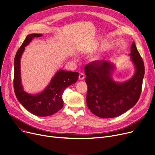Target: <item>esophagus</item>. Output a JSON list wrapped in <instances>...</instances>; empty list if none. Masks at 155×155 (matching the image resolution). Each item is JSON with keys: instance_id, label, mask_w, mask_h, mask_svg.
<instances>
[{"instance_id": "34e87169", "label": "esophagus", "mask_w": 155, "mask_h": 155, "mask_svg": "<svg viewBox=\"0 0 155 155\" xmlns=\"http://www.w3.org/2000/svg\"><path fill=\"white\" fill-rule=\"evenodd\" d=\"M84 78H85L84 74L83 73H80L79 76H78V79H79L80 80H82L84 79Z\"/></svg>"}]
</instances>
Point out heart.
Returning a JSON list of instances; mask_svg holds the SVG:
<instances>
[{"mask_svg":"<svg viewBox=\"0 0 155 155\" xmlns=\"http://www.w3.org/2000/svg\"><path fill=\"white\" fill-rule=\"evenodd\" d=\"M98 58V57H94V60H97Z\"/></svg>","mask_w":155,"mask_h":155,"instance_id":"b5f03b06","label":"heart"}]
</instances>
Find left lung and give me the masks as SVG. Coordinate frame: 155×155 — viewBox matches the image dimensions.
<instances>
[{
	"mask_svg": "<svg viewBox=\"0 0 155 155\" xmlns=\"http://www.w3.org/2000/svg\"><path fill=\"white\" fill-rule=\"evenodd\" d=\"M130 50L136 71L130 80L124 83H116L111 79L114 66L106 61L95 60L85 65L87 104L95 115L104 118L116 117L130 110L138 101L145 66L134 42Z\"/></svg>",
	"mask_w": 155,
	"mask_h": 155,
	"instance_id": "8db88e82",
	"label": "left lung"
}]
</instances>
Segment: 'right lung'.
I'll use <instances>...</instances> for the list:
<instances>
[{"label": "right lung", "instance_id": "1", "mask_svg": "<svg viewBox=\"0 0 155 155\" xmlns=\"http://www.w3.org/2000/svg\"><path fill=\"white\" fill-rule=\"evenodd\" d=\"M42 34L28 35L22 45L18 49L14 58V88L15 94L22 105L32 114L38 117H48L54 114L64 107L62 95L65 89L78 80V72L65 71H57L50 84L40 94H28L24 90L20 78V58L27 45L34 37H41Z\"/></svg>", "mask_w": 155, "mask_h": 155}]
</instances>
